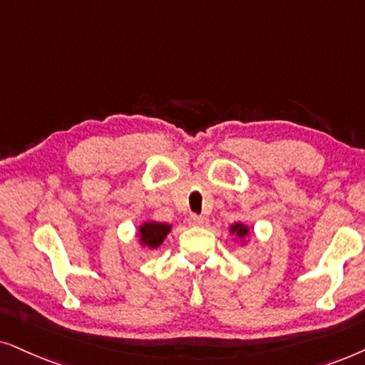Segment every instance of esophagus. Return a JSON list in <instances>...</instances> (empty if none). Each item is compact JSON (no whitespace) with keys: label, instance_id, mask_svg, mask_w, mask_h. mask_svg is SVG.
<instances>
[{"label":"esophagus","instance_id":"34e87169","mask_svg":"<svg viewBox=\"0 0 365 365\" xmlns=\"http://www.w3.org/2000/svg\"><path fill=\"white\" fill-rule=\"evenodd\" d=\"M188 223H190L192 227H207L208 220L205 217H200V215H190V218H188Z\"/></svg>","mask_w":365,"mask_h":365}]
</instances>
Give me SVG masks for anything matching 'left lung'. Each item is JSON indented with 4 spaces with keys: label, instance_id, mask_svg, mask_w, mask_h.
<instances>
[{
    "label": "left lung",
    "instance_id": "obj_1",
    "mask_svg": "<svg viewBox=\"0 0 365 365\" xmlns=\"http://www.w3.org/2000/svg\"><path fill=\"white\" fill-rule=\"evenodd\" d=\"M228 232L230 235L235 237V242L240 240V245H247L249 244V237H250V227L245 225L244 222H235L228 227Z\"/></svg>",
    "mask_w": 365,
    "mask_h": 365
}]
</instances>
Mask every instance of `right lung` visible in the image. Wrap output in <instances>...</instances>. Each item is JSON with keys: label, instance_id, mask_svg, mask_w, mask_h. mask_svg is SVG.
<instances>
[{"label": "right lung", "instance_id": "obj_1", "mask_svg": "<svg viewBox=\"0 0 365 365\" xmlns=\"http://www.w3.org/2000/svg\"><path fill=\"white\" fill-rule=\"evenodd\" d=\"M170 223H162L155 220H147L140 223L137 228V242L142 250H155L163 244L167 235L172 232Z\"/></svg>", "mask_w": 365, "mask_h": 365}]
</instances>
